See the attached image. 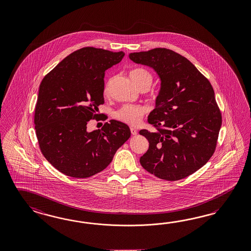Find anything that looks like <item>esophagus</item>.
<instances>
[{"mask_svg": "<svg viewBox=\"0 0 251 251\" xmlns=\"http://www.w3.org/2000/svg\"><path fill=\"white\" fill-rule=\"evenodd\" d=\"M130 131H131V134H132L133 136H136V135H137V131H136V129L131 127V128H130Z\"/></svg>", "mask_w": 251, "mask_h": 251, "instance_id": "1", "label": "esophagus"}]
</instances>
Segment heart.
I'll return each mask as SVG.
<instances>
[{
    "label": "heart",
    "mask_w": 251,
    "mask_h": 251,
    "mask_svg": "<svg viewBox=\"0 0 251 251\" xmlns=\"http://www.w3.org/2000/svg\"><path fill=\"white\" fill-rule=\"evenodd\" d=\"M130 77L137 85L138 81L143 78H151L150 72L143 69H135L130 72ZM109 83L104 86V93L108 92ZM148 108L144 105H134V104H125L115 112V118L121 122L127 124L130 126H136L142 120L144 115L147 114Z\"/></svg>",
    "instance_id": "1"
}]
</instances>
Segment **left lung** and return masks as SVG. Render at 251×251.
I'll return each instance as SVG.
<instances>
[{
    "mask_svg": "<svg viewBox=\"0 0 251 251\" xmlns=\"http://www.w3.org/2000/svg\"><path fill=\"white\" fill-rule=\"evenodd\" d=\"M129 57L152 67L161 79L157 106L148 118L157 131H139L150 143L140 164L159 179H184L206 164L216 149L222 115L214 89L189 59L175 51L157 48Z\"/></svg>",
    "mask_w": 251,
    "mask_h": 251,
    "instance_id": "1",
    "label": "left lung"
}]
</instances>
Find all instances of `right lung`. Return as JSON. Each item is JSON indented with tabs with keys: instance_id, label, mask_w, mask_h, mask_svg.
Instances as JSON below:
<instances>
[{
	"instance_id": "right-lung-1",
	"label": "right lung",
	"mask_w": 251,
	"mask_h": 251,
	"mask_svg": "<svg viewBox=\"0 0 251 251\" xmlns=\"http://www.w3.org/2000/svg\"><path fill=\"white\" fill-rule=\"evenodd\" d=\"M124 56L123 51L82 48L65 57L40 83L34 118L39 149L67 176L82 179L103 171L130 137L128 126L115 120L86 130L104 103L105 71Z\"/></svg>"
}]
</instances>
